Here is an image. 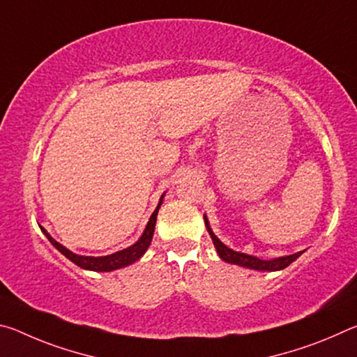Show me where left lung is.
Returning a JSON list of instances; mask_svg holds the SVG:
<instances>
[{"label":"left lung","instance_id":"obj_1","mask_svg":"<svg viewBox=\"0 0 357 357\" xmlns=\"http://www.w3.org/2000/svg\"><path fill=\"white\" fill-rule=\"evenodd\" d=\"M204 222H206V228H208V231L211 234V238H213V243L215 245L217 253H219V257L227 263L239 264V266H244V268H250V269H257V271H280V269H285L287 266L291 264L296 258L301 257V253H302V252H298V253H293V255L275 258V259H268V261H266V259H259L257 257L245 255V253L234 252L231 249H228L225 244L220 243V241L217 239V236L213 233V229L209 228V223H208L206 217H204Z\"/></svg>","mask_w":357,"mask_h":357}]
</instances>
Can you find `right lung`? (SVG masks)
Segmentation results:
<instances>
[{
  "mask_svg": "<svg viewBox=\"0 0 357 357\" xmlns=\"http://www.w3.org/2000/svg\"><path fill=\"white\" fill-rule=\"evenodd\" d=\"M160 204H162V198H160L159 206L155 208L153 215H151V219L148 222L146 228H144L142 238L138 239L134 245H130V247H128V249H124V250H119L116 253H112V255H107V257H83V255H75V253H72L70 250L66 249L64 245L56 243V241L53 239L50 234L45 231V228L40 227V229H42V231H44L47 239L50 241V243L55 245L56 249L61 252L66 258H69L72 263H75L77 266H80V268H83V269L98 271V273H108V271H114V269L124 268V266H129L132 263H135L137 259L142 258L143 253L148 250L151 241H153L154 227H155V220H157V213H159Z\"/></svg>",
  "mask_w": 357,
  "mask_h": 357,
  "instance_id": "1",
  "label": "right lung"
}]
</instances>
